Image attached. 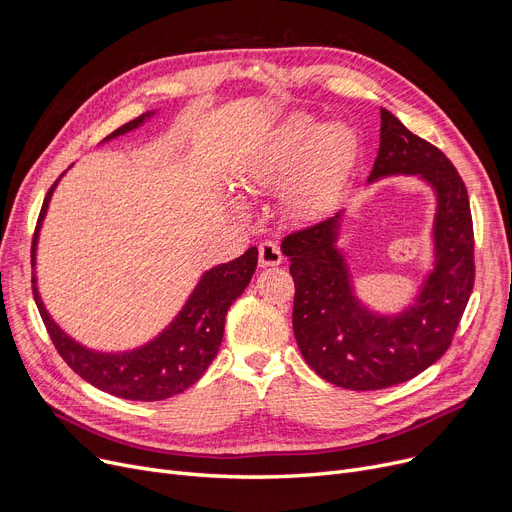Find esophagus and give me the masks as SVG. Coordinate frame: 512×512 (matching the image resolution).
<instances>
[{
  "label": "esophagus",
  "mask_w": 512,
  "mask_h": 512,
  "mask_svg": "<svg viewBox=\"0 0 512 512\" xmlns=\"http://www.w3.org/2000/svg\"><path fill=\"white\" fill-rule=\"evenodd\" d=\"M282 263V251L272 240H265L259 245V265L261 267H274Z\"/></svg>",
  "instance_id": "esophagus-1"
}]
</instances>
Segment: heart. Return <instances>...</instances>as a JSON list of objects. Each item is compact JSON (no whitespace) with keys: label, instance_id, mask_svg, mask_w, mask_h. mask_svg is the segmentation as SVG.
<instances>
[{"label":"heart","instance_id":"obj_1","mask_svg":"<svg viewBox=\"0 0 512 512\" xmlns=\"http://www.w3.org/2000/svg\"><path fill=\"white\" fill-rule=\"evenodd\" d=\"M353 139L340 126L311 128L307 120H294L278 139L265 147L249 174L255 186L280 184L297 165L290 199L294 207L307 211L324 199L340 180Z\"/></svg>","mask_w":512,"mask_h":512}]
</instances>
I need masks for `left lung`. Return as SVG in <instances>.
I'll list each match as a JSON object with an SVG mask.
<instances>
[{
  "mask_svg": "<svg viewBox=\"0 0 512 512\" xmlns=\"http://www.w3.org/2000/svg\"><path fill=\"white\" fill-rule=\"evenodd\" d=\"M392 174L419 176L438 201L434 270L402 313L378 315L355 297L351 272L336 247L342 211L282 240L294 280V338L307 365L346 390L390 388L434 365L448 351L473 290L467 186L438 147L382 107L380 151L367 182Z\"/></svg>",
  "mask_w": 512,
  "mask_h": 512,
  "instance_id": "8db88e82",
  "label": "left lung"
}]
</instances>
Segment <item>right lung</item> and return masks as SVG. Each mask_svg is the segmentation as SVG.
I'll return each mask as SVG.
<instances>
[{
  "instance_id": "1",
  "label": "right lung",
  "mask_w": 512,
  "mask_h": 512,
  "mask_svg": "<svg viewBox=\"0 0 512 512\" xmlns=\"http://www.w3.org/2000/svg\"><path fill=\"white\" fill-rule=\"evenodd\" d=\"M151 114H143L114 130L105 141L116 139L124 132L139 128ZM62 178V176H60ZM60 178L51 184L43 201L35 236H33V267L39 240V228L47 213L53 188ZM257 267V249L251 247L245 255L230 263H222L205 272L188 297L182 311L172 324L157 338L141 348L126 353H97L91 348L72 340L53 321L39 297L37 278L33 274V297L39 307L43 324L49 332L53 346L60 357L72 367L80 378L95 388L126 400H164L191 388L209 363L218 355L224 338V321L230 305L240 297L251 282Z\"/></svg>"
}]
</instances>
